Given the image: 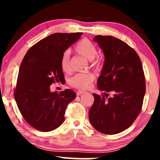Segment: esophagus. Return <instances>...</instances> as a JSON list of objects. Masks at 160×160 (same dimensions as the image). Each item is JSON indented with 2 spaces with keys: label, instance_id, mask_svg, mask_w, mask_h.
I'll return each mask as SVG.
<instances>
[{
  "label": "esophagus",
  "instance_id": "esophagus-1",
  "mask_svg": "<svg viewBox=\"0 0 160 160\" xmlns=\"http://www.w3.org/2000/svg\"><path fill=\"white\" fill-rule=\"evenodd\" d=\"M86 92L85 91H82V90H78L77 92H76V94L78 96H80L81 95V94H82L84 93H85Z\"/></svg>",
  "mask_w": 160,
  "mask_h": 160
}]
</instances>
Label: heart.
I'll return each mask as SVG.
<instances>
[{
    "instance_id": "b5f03b06",
    "label": "heart",
    "mask_w": 160,
    "mask_h": 160,
    "mask_svg": "<svg viewBox=\"0 0 160 160\" xmlns=\"http://www.w3.org/2000/svg\"><path fill=\"white\" fill-rule=\"evenodd\" d=\"M75 51L88 60H92L93 66L95 68L101 66L102 60L97 57V48L92 42L88 39H83L77 43L74 48ZM61 68L63 71L68 72L70 70V53L66 51L61 56ZM94 79V76L92 73L80 72L75 75L69 80V84L72 87L80 90H87L90 88L92 82Z\"/></svg>"
}]
</instances>
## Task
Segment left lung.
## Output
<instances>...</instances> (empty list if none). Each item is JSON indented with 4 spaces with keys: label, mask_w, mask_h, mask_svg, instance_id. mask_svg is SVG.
<instances>
[{
    "label": "left lung",
    "mask_w": 160,
    "mask_h": 160,
    "mask_svg": "<svg viewBox=\"0 0 160 160\" xmlns=\"http://www.w3.org/2000/svg\"><path fill=\"white\" fill-rule=\"evenodd\" d=\"M94 41L105 56L97 80L98 88L104 94H93L89 118L97 131L116 134L129 128L141 112L146 90L144 71L136 51L126 42L102 35L94 37Z\"/></svg>",
    "instance_id": "left-lung-1"
}]
</instances>
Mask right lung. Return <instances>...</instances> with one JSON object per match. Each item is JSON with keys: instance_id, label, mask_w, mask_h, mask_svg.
I'll list each match as a JSON object with an SVG mask.
<instances>
[{"instance_id": "add662e5", "label": "right lung", "mask_w": 160, "mask_h": 160, "mask_svg": "<svg viewBox=\"0 0 160 160\" xmlns=\"http://www.w3.org/2000/svg\"><path fill=\"white\" fill-rule=\"evenodd\" d=\"M82 34H51L32 46L22 59L14 97L22 116L38 131L48 132L60 126L67 105L76 97L69 89L51 92L50 86L65 80L61 56Z\"/></svg>"}]
</instances>
